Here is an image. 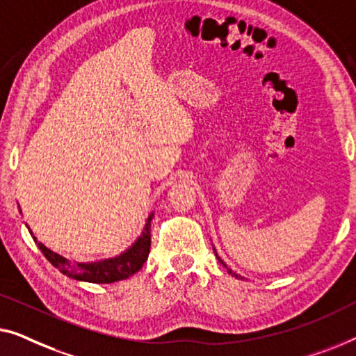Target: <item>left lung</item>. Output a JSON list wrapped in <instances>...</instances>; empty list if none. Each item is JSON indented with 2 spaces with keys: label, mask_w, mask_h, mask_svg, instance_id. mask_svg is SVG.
Instances as JSON below:
<instances>
[{
  "label": "left lung",
  "mask_w": 356,
  "mask_h": 356,
  "mask_svg": "<svg viewBox=\"0 0 356 356\" xmlns=\"http://www.w3.org/2000/svg\"><path fill=\"white\" fill-rule=\"evenodd\" d=\"M213 250H214V254H216V258L219 259V263H222V266H224V268H227V264H226V263H224L221 258H219V254H218V252H216V248H214V247H213ZM227 271H229L230 274H232V276H235V277H240L237 273H234V271H232V269H229V268H227Z\"/></svg>",
  "instance_id": "obj_1"
}]
</instances>
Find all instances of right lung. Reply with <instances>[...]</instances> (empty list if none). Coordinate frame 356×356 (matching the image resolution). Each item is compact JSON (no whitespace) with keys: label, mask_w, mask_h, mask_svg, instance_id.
<instances>
[{"label":"right lung","mask_w":356,"mask_h":356,"mask_svg":"<svg viewBox=\"0 0 356 356\" xmlns=\"http://www.w3.org/2000/svg\"><path fill=\"white\" fill-rule=\"evenodd\" d=\"M153 214L154 213L148 214L142 234L138 235L137 240L127 250H124L118 257L97 259V261H71V259L64 258L63 254L54 253L53 250L44 247L42 242H38L37 237H33L32 230H29L35 242H37L38 248L42 250L44 258L63 274H66L67 277L82 280V282L111 284L134 276L135 273L142 269L143 263L147 261L149 247H152Z\"/></svg>","instance_id":"right-lung-1"}]
</instances>
